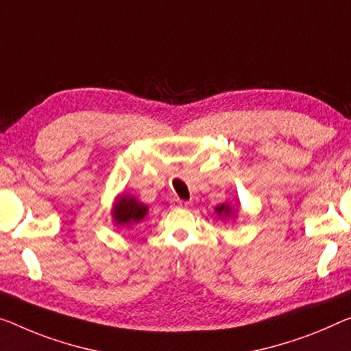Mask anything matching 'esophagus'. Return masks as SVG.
I'll list each match as a JSON object with an SVG mask.
<instances>
[{
	"label": "esophagus",
	"mask_w": 351,
	"mask_h": 351,
	"mask_svg": "<svg viewBox=\"0 0 351 351\" xmlns=\"http://www.w3.org/2000/svg\"><path fill=\"white\" fill-rule=\"evenodd\" d=\"M171 204H172V207H174V208H185V207L190 206V202L183 201V199H179V197L172 199Z\"/></svg>",
	"instance_id": "obj_1"
}]
</instances>
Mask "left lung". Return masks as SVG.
Returning <instances> with one entry per match:
<instances>
[{"label": "left lung", "mask_w": 351, "mask_h": 351, "mask_svg": "<svg viewBox=\"0 0 351 351\" xmlns=\"http://www.w3.org/2000/svg\"><path fill=\"white\" fill-rule=\"evenodd\" d=\"M217 212L219 213V215H226V217H228V215H230V207L229 206H221V207H217Z\"/></svg>", "instance_id": "left-lung-1"}]
</instances>
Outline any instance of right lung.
Here are the masks:
<instances>
[{
    "mask_svg": "<svg viewBox=\"0 0 351 351\" xmlns=\"http://www.w3.org/2000/svg\"><path fill=\"white\" fill-rule=\"evenodd\" d=\"M147 213V207L134 201L130 196H121L117 201L114 210H112V218L117 223V226H128L133 223H139Z\"/></svg>",
    "mask_w": 351,
    "mask_h": 351,
    "instance_id": "add662e5",
    "label": "right lung"
}]
</instances>
